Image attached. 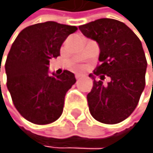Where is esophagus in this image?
Here are the masks:
<instances>
[{
    "label": "esophagus",
    "instance_id": "34e87169",
    "mask_svg": "<svg viewBox=\"0 0 153 153\" xmlns=\"http://www.w3.org/2000/svg\"><path fill=\"white\" fill-rule=\"evenodd\" d=\"M82 77H83V75H82V74H79V73H77V74H75V78L77 79V80H78V79L82 78Z\"/></svg>",
    "mask_w": 153,
    "mask_h": 153
}]
</instances>
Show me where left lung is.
Listing matches in <instances>:
<instances>
[{
	"label": "left lung",
	"instance_id": "obj_1",
	"mask_svg": "<svg viewBox=\"0 0 153 153\" xmlns=\"http://www.w3.org/2000/svg\"><path fill=\"white\" fill-rule=\"evenodd\" d=\"M79 29L100 48V65L94 74L101 80L105 76L111 79L104 85L89 75L94 79L87 95L90 113L105 124L121 122L136 108L145 87L147 62L141 42L124 23L113 19H99L79 26Z\"/></svg>",
	"mask_w": 153,
	"mask_h": 153
}]
</instances>
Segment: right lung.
<instances>
[{
  "instance_id": "right-lung-1",
  "label": "right lung",
  "mask_w": 153,
  "mask_h": 153,
  "mask_svg": "<svg viewBox=\"0 0 153 153\" xmlns=\"http://www.w3.org/2000/svg\"><path fill=\"white\" fill-rule=\"evenodd\" d=\"M75 26L45 22L20 32L5 64L7 87L19 113L35 124L44 125L61 116L66 92L75 84L72 72L49 75L52 58L60 56V48ZM1 72V65H0Z\"/></svg>"
}]
</instances>
